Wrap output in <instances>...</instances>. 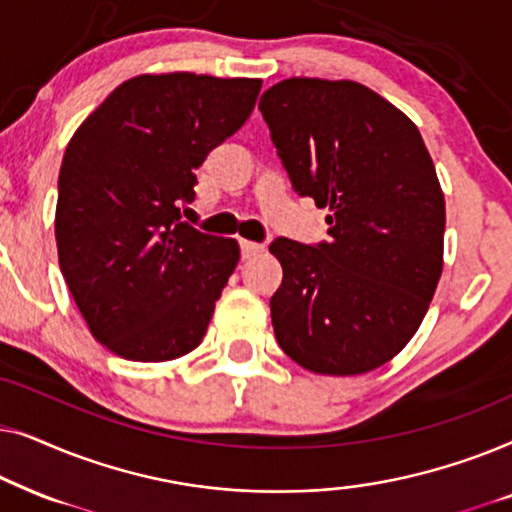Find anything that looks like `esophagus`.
<instances>
[{
    "instance_id": "34e87169",
    "label": "esophagus",
    "mask_w": 512,
    "mask_h": 512,
    "mask_svg": "<svg viewBox=\"0 0 512 512\" xmlns=\"http://www.w3.org/2000/svg\"><path fill=\"white\" fill-rule=\"evenodd\" d=\"M240 249H242V258H251L256 254L265 251V244L261 242H251V240H240Z\"/></svg>"
}]
</instances>
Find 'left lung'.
Here are the masks:
<instances>
[{"label":"left lung","mask_w":512,"mask_h":512,"mask_svg":"<svg viewBox=\"0 0 512 512\" xmlns=\"http://www.w3.org/2000/svg\"><path fill=\"white\" fill-rule=\"evenodd\" d=\"M258 109L293 191L328 207V242L277 237L270 298L279 347L321 375H359L401 352L443 270L445 198L422 135L354 81L286 79Z\"/></svg>","instance_id":"obj_1"}]
</instances>
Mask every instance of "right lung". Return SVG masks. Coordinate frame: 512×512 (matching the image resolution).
Wrapping results in <instances>:
<instances>
[{"label":"right lung","instance_id":"add662e5","mask_svg":"<svg viewBox=\"0 0 512 512\" xmlns=\"http://www.w3.org/2000/svg\"><path fill=\"white\" fill-rule=\"evenodd\" d=\"M258 93L261 79L142 74L67 144L55 209L60 270L90 333L123 359L172 361L202 342L240 247L181 221V205Z\"/></svg>","mask_w":512,"mask_h":512}]
</instances>
